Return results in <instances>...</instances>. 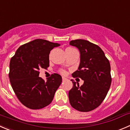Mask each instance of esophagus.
<instances>
[{
	"label": "esophagus",
	"instance_id": "esophagus-1",
	"mask_svg": "<svg viewBox=\"0 0 130 130\" xmlns=\"http://www.w3.org/2000/svg\"><path fill=\"white\" fill-rule=\"evenodd\" d=\"M66 78H65V77H62V81L63 82V81H65V80H66Z\"/></svg>",
	"mask_w": 130,
	"mask_h": 130
}]
</instances>
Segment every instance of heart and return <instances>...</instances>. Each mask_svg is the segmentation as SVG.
Masks as SVG:
<instances>
[{
	"instance_id": "1",
	"label": "heart",
	"mask_w": 130,
	"mask_h": 130,
	"mask_svg": "<svg viewBox=\"0 0 130 130\" xmlns=\"http://www.w3.org/2000/svg\"><path fill=\"white\" fill-rule=\"evenodd\" d=\"M73 50V48H72V47H67V48L65 49V52H67V51H70V50ZM60 73L61 74H62V75H65V74H66V71H65V70H60Z\"/></svg>"
}]
</instances>
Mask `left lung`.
<instances>
[{"instance_id":"1","label":"left lung","mask_w":130,"mask_h":130,"mask_svg":"<svg viewBox=\"0 0 130 130\" xmlns=\"http://www.w3.org/2000/svg\"><path fill=\"white\" fill-rule=\"evenodd\" d=\"M70 44L79 49L80 61L78 70L72 74L74 78L84 80L79 86L72 79L73 87L69 92V102L74 109L89 112L102 103L112 81L110 65L99 46L83 39L71 41Z\"/></svg>"}]
</instances>
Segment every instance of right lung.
Here are the masks:
<instances>
[{"mask_svg": "<svg viewBox=\"0 0 130 130\" xmlns=\"http://www.w3.org/2000/svg\"><path fill=\"white\" fill-rule=\"evenodd\" d=\"M60 46L44 39H36L20 46L11 58L9 77L11 86L20 102L30 109L50 105L62 82L61 75L51 74L47 81L39 77L41 69L50 66L49 55Z\"/></svg>", "mask_w": 130, "mask_h": 130, "instance_id": "add662e5", "label": "right lung"}]
</instances>
